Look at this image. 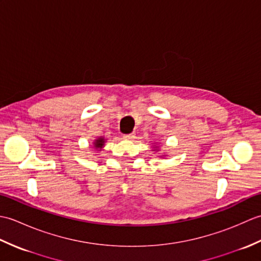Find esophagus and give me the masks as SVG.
Here are the masks:
<instances>
[{
	"mask_svg": "<svg viewBox=\"0 0 261 261\" xmlns=\"http://www.w3.org/2000/svg\"><path fill=\"white\" fill-rule=\"evenodd\" d=\"M123 137H124V139H126V140H134L135 138H136V135L134 134V132H132V134H129V135H124Z\"/></svg>",
	"mask_w": 261,
	"mask_h": 261,
	"instance_id": "esophagus-1",
	"label": "esophagus"
}]
</instances>
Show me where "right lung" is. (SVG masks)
I'll return each mask as SVG.
<instances>
[{
    "mask_svg": "<svg viewBox=\"0 0 261 261\" xmlns=\"http://www.w3.org/2000/svg\"><path fill=\"white\" fill-rule=\"evenodd\" d=\"M104 143H105V139L103 137H99V138H97V139L94 141V148L95 149H102L103 147H104Z\"/></svg>",
    "mask_w": 261,
    "mask_h": 261,
    "instance_id": "right-lung-1",
    "label": "right lung"
}]
</instances>
